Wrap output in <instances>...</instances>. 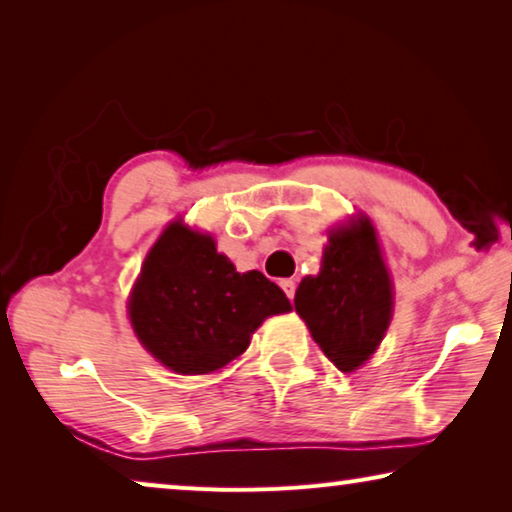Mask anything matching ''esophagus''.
<instances>
[{
  "label": "esophagus",
  "instance_id": "esophagus-1",
  "mask_svg": "<svg viewBox=\"0 0 512 512\" xmlns=\"http://www.w3.org/2000/svg\"><path fill=\"white\" fill-rule=\"evenodd\" d=\"M280 287H282L284 293H287V298L293 300V296H296V282H293V280H282Z\"/></svg>",
  "mask_w": 512,
  "mask_h": 512
}]
</instances>
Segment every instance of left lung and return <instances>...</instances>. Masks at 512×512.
<instances>
[{"mask_svg":"<svg viewBox=\"0 0 512 512\" xmlns=\"http://www.w3.org/2000/svg\"><path fill=\"white\" fill-rule=\"evenodd\" d=\"M293 305L336 368L370 359L391 323L393 289L368 219L329 235L320 273L300 282Z\"/></svg>","mask_w":512,"mask_h":512,"instance_id":"8db88e82","label":"left lung"}]
</instances>
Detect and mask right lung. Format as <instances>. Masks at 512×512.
<instances>
[{"instance_id": "right-lung-1", "label": "right lung", "mask_w": 512, "mask_h": 512, "mask_svg": "<svg viewBox=\"0 0 512 512\" xmlns=\"http://www.w3.org/2000/svg\"><path fill=\"white\" fill-rule=\"evenodd\" d=\"M289 298L259 271L237 273L214 239L171 223L146 257L131 305L137 339L169 370L205 375L237 359Z\"/></svg>"}]
</instances>
